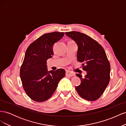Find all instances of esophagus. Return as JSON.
Returning <instances> with one entry per match:
<instances>
[{"instance_id": "1", "label": "esophagus", "mask_w": 126, "mask_h": 126, "mask_svg": "<svg viewBox=\"0 0 126 126\" xmlns=\"http://www.w3.org/2000/svg\"><path fill=\"white\" fill-rule=\"evenodd\" d=\"M66 75L69 76V77H72V76H74L75 75L73 73H71V72H70L69 71H67L66 72Z\"/></svg>"}]
</instances>
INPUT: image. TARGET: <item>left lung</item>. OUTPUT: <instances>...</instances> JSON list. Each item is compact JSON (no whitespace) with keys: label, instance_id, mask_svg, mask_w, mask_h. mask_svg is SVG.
<instances>
[{"label":"left lung","instance_id":"obj_1","mask_svg":"<svg viewBox=\"0 0 126 126\" xmlns=\"http://www.w3.org/2000/svg\"><path fill=\"white\" fill-rule=\"evenodd\" d=\"M78 45L77 60L82 63V69L87 75L82 77L80 85L76 90L81 98L88 101L99 98L105 91L110 80V65L105 50L97 41L85 33L78 32H65Z\"/></svg>","mask_w":126,"mask_h":126}]
</instances>
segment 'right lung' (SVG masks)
Returning a JSON list of instances; mask_svg holds the SVG:
<instances>
[{"label":"right lung","instance_id":"1","mask_svg":"<svg viewBox=\"0 0 126 126\" xmlns=\"http://www.w3.org/2000/svg\"><path fill=\"white\" fill-rule=\"evenodd\" d=\"M64 33L52 32L42 35L27 49L20 70L22 86L28 96L37 102L50 98L59 81L65 76L63 69L48 71L47 60L54 55L53 46Z\"/></svg>","mask_w":126,"mask_h":126}]
</instances>
